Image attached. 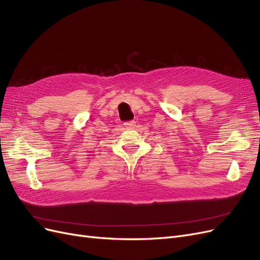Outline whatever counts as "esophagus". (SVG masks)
Instances as JSON below:
<instances>
[{
	"label": "esophagus",
	"mask_w": 260,
	"mask_h": 260,
	"mask_svg": "<svg viewBox=\"0 0 260 260\" xmlns=\"http://www.w3.org/2000/svg\"><path fill=\"white\" fill-rule=\"evenodd\" d=\"M124 127L125 128H135L136 127V121L135 120H130L124 122Z\"/></svg>",
	"instance_id": "1"
}]
</instances>
